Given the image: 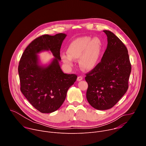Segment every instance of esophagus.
Wrapping results in <instances>:
<instances>
[{
    "instance_id": "obj_1",
    "label": "esophagus",
    "mask_w": 146,
    "mask_h": 146,
    "mask_svg": "<svg viewBox=\"0 0 146 146\" xmlns=\"http://www.w3.org/2000/svg\"><path fill=\"white\" fill-rule=\"evenodd\" d=\"M82 79H83V77H82V76H78V77H77V80L78 81H81Z\"/></svg>"
}]
</instances>
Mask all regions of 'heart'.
Listing matches in <instances>:
<instances>
[{"label":"heart","instance_id":"1","mask_svg":"<svg viewBox=\"0 0 146 146\" xmlns=\"http://www.w3.org/2000/svg\"><path fill=\"white\" fill-rule=\"evenodd\" d=\"M102 50V43L98 37L85 36L74 39L69 44L68 52L60 55L61 59L69 67L74 59L80 58V65L85 70H91L98 65Z\"/></svg>","mask_w":146,"mask_h":146}]
</instances>
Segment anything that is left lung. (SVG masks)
I'll return each mask as SVG.
<instances>
[{
    "mask_svg": "<svg viewBox=\"0 0 146 146\" xmlns=\"http://www.w3.org/2000/svg\"><path fill=\"white\" fill-rule=\"evenodd\" d=\"M103 32L108 37L106 50L101 61L85 77L88 85L87 99L99 110L111 109L126 93L131 72L125 46L113 32Z\"/></svg>",
    "mask_w": 146,
    "mask_h": 146,
    "instance_id": "left-lung-1",
    "label": "left lung"
}]
</instances>
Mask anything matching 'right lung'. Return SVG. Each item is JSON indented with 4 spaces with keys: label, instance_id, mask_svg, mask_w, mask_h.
Returning a JSON list of instances; mask_svg holds the SVG:
<instances>
[{
    "label": "right lung",
    "instance_id": "1",
    "mask_svg": "<svg viewBox=\"0 0 146 146\" xmlns=\"http://www.w3.org/2000/svg\"><path fill=\"white\" fill-rule=\"evenodd\" d=\"M67 35L41 36L28 45L19 60L21 91L31 105L42 113L57 110L65 100L68 89L76 81L74 74L62 72L59 62L60 49ZM50 50L54 58L48 65L39 64L38 54Z\"/></svg>",
    "mask_w": 146,
    "mask_h": 146
}]
</instances>
